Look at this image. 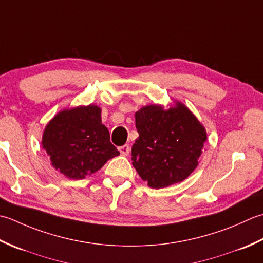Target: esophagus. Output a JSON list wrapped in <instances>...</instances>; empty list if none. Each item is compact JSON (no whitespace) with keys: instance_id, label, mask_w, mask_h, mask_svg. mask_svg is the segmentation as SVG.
Wrapping results in <instances>:
<instances>
[{"instance_id":"esophagus-1","label":"esophagus","mask_w":263,"mask_h":263,"mask_svg":"<svg viewBox=\"0 0 263 263\" xmlns=\"http://www.w3.org/2000/svg\"><path fill=\"white\" fill-rule=\"evenodd\" d=\"M119 152L121 155H124V157H126V155H128L130 153V146L128 145V144H125V145H122L119 147Z\"/></svg>"}]
</instances>
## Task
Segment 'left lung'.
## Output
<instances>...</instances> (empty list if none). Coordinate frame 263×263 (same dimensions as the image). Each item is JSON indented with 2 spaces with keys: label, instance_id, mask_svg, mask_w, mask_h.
I'll list each match as a JSON object with an SVG mask.
<instances>
[{
  "label": "left lung",
  "instance_id": "left-lung-1",
  "mask_svg": "<svg viewBox=\"0 0 263 263\" xmlns=\"http://www.w3.org/2000/svg\"><path fill=\"white\" fill-rule=\"evenodd\" d=\"M135 121L139 136L132 147L133 165L151 189L180 183L194 171L206 132L189 108L180 102L167 110L146 105Z\"/></svg>",
  "mask_w": 263,
  "mask_h": 263
}]
</instances>
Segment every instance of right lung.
Wrapping results in <instances>:
<instances>
[{
    "label": "right lung",
    "mask_w": 263,
    "mask_h": 263,
    "mask_svg": "<svg viewBox=\"0 0 263 263\" xmlns=\"http://www.w3.org/2000/svg\"><path fill=\"white\" fill-rule=\"evenodd\" d=\"M42 146L55 170L70 179H83L119 155L101 120L98 105L59 112L46 125Z\"/></svg>",
    "instance_id": "add662e5"
}]
</instances>
